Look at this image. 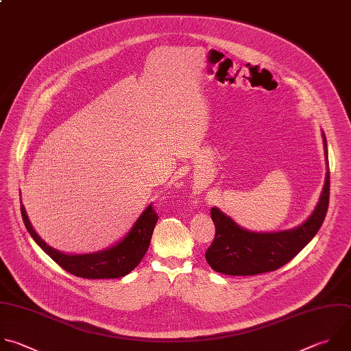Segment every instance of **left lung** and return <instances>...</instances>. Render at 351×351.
<instances>
[{
  "label": "left lung",
  "instance_id": "8db88e82",
  "mask_svg": "<svg viewBox=\"0 0 351 351\" xmlns=\"http://www.w3.org/2000/svg\"><path fill=\"white\" fill-rule=\"evenodd\" d=\"M324 149L328 160L326 139ZM329 204V171L313 213L298 227L276 231L255 232L240 227L219 208L210 209L215 224V239L205 252L208 265L227 276H255L274 271L292 261L317 234L325 219Z\"/></svg>",
  "mask_w": 351,
  "mask_h": 351
}]
</instances>
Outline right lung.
Returning a JSON list of instances; mask_svg holds the SVG:
<instances>
[{"mask_svg":"<svg viewBox=\"0 0 351 351\" xmlns=\"http://www.w3.org/2000/svg\"><path fill=\"white\" fill-rule=\"evenodd\" d=\"M21 210L25 226L38 247L67 273L89 280L120 278L130 274L146 255L158 220V215L153 209V205H149L128 231V234L115 245L93 254L67 255L47 245V243L37 234L23 204L21 205Z\"/></svg>","mask_w":351,"mask_h":351,"instance_id":"obj_1","label":"right lung"}]
</instances>
